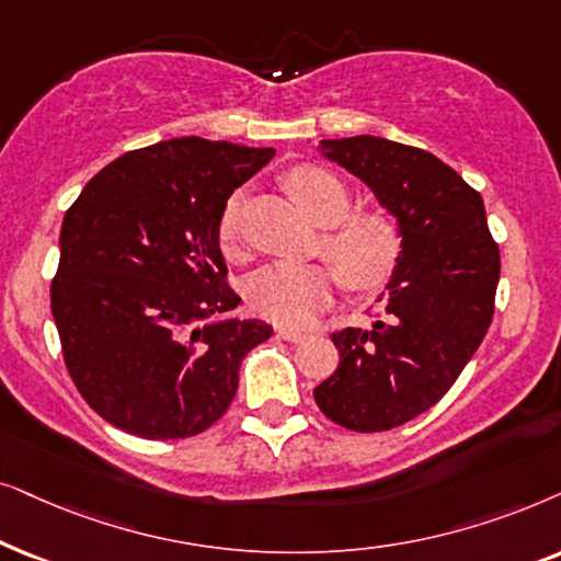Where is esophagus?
Instances as JSON below:
<instances>
[{
	"instance_id": "esophagus-1",
	"label": "esophagus",
	"mask_w": 561,
	"mask_h": 561,
	"mask_svg": "<svg viewBox=\"0 0 561 561\" xmlns=\"http://www.w3.org/2000/svg\"><path fill=\"white\" fill-rule=\"evenodd\" d=\"M276 335H279L282 341H289V343H297V341H302L305 335V331H300V328H276Z\"/></svg>"
}]
</instances>
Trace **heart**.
Masks as SVG:
<instances>
[{"label": "heart", "instance_id": "heart-1", "mask_svg": "<svg viewBox=\"0 0 561 561\" xmlns=\"http://www.w3.org/2000/svg\"><path fill=\"white\" fill-rule=\"evenodd\" d=\"M285 190L300 210L328 226L320 251L328 264H274L259 268L245 282V300L256 316L279 325H302L331 302L343 282L351 293H375L392 279L402 256V230L385 207L351 210L348 186L333 171L300 163L285 174ZM238 199H230L218 220V243L226 253L238 251Z\"/></svg>", "mask_w": 561, "mask_h": 561}]
</instances>
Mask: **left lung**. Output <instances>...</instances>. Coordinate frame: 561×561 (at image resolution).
Listing matches in <instances>:
<instances>
[{
    "instance_id": "obj_1",
    "label": "left lung",
    "mask_w": 561,
    "mask_h": 561,
    "mask_svg": "<svg viewBox=\"0 0 561 561\" xmlns=\"http://www.w3.org/2000/svg\"><path fill=\"white\" fill-rule=\"evenodd\" d=\"M323 151L398 218L402 256L369 331L331 335L339 367L312 394L341 428L392 431L436 405L480 348L495 312L500 249L480 192L423 148L354 136L323 140Z\"/></svg>"
}]
</instances>
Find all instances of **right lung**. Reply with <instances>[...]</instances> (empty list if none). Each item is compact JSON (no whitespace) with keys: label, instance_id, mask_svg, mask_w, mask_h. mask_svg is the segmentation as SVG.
Returning a JSON list of instances; mask_svg holds the SVG:
<instances>
[{"label":"right lung","instance_id":"right-lung-1","mask_svg":"<svg viewBox=\"0 0 561 561\" xmlns=\"http://www.w3.org/2000/svg\"><path fill=\"white\" fill-rule=\"evenodd\" d=\"M274 148L171 138L89 179L61 226L50 282L66 369L104 421L151 442L197 436L226 415L264 320H220L228 285L218 220Z\"/></svg>","mask_w":561,"mask_h":561}]
</instances>
